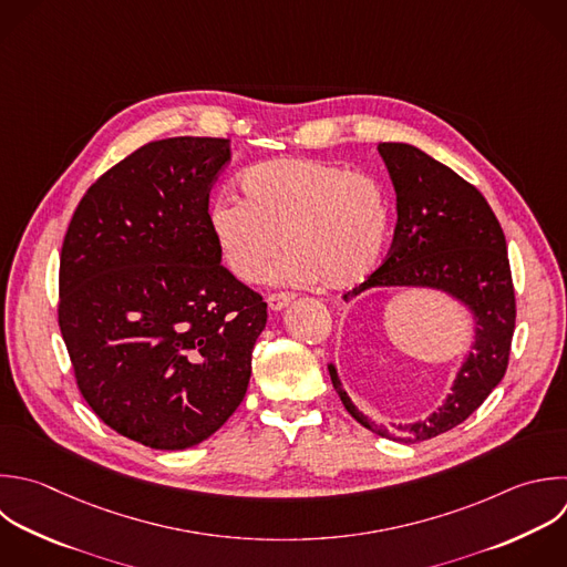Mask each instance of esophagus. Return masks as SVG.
Returning a JSON list of instances; mask_svg holds the SVG:
<instances>
[{
  "instance_id": "esophagus-1",
  "label": "esophagus",
  "mask_w": 567,
  "mask_h": 567,
  "mask_svg": "<svg viewBox=\"0 0 567 567\" xmlns=\"http://www.w3.org/2000/svg\"><path fill=\"white\" fill-rule=\"evenodd\" d=\"M292 301H295V295H292V292H279V295H270V297H268V306H270V310H275V312H281V310L288 308Z\"/></svg>"
}]
</instances>
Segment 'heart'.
Segmentation results:
<instances>
[{
  "mask_svg": "<svg viewBox=\"0 0 567 567\" xmlns=\"http://www.w3.org/2000/svg\"><path fill=\"white\" fill-rule=\"evenodd\" d=\"M246 199L221 195L210 204L208 226L221 261L255 284L284 246L290 248L275 279L350 288L379 264L390 210L381 186L346 166L286 157L257 164L241 177Z\"/></svg>",
  "mask_w": 567,
  "mask_h": 567,
  "instance_id": "heart-1",
  "label": "heart"
}]
</instances>
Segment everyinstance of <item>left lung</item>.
I'll return each mask as SVG.
<instances>
[{
	"mask_svg": "<svg viewBox=\"0 0 567 567\" xmlns=\"http://www.w3.org/2000/svg\"><path fill=\"white\" fill-rule=\"evenodd\" d=\"M396 193V228L388 259L343 299L372 288H425L447 295L472 321V343L452 392L425 419L377 423L343 390L337 365L332 385L346 410L370 432L416 443L463 423L501 383L516 321L505 235L485 197L452 168L410 144H379Z\"/></svg>",
	"mask_w": 567,
	"mask_h": 567,
	"instance_id": "left-lung-1",
	"label": "left lung"
}]
</instances>
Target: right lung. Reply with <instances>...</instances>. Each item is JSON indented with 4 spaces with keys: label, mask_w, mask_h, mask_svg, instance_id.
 Listing matches in <instances>:
<instances>
[{
    "label": "right lung",
    "mask_w": 567,
    "mask_h": 567,
    "mask_svg": "<svg viewBox=\"0 0 567 567\" xmlns=\"http://www.w3.org/2000/svg\"><path fill=\"white\" fill-rule=\"evenodd\" d=\"M230 140L171 137L104 173L60 259V328L78 385L122 436L186 450L246 396L266 301L221 266L208 190Z\"/></svg>",
    "instance_id": "1"
}]
</instances>
